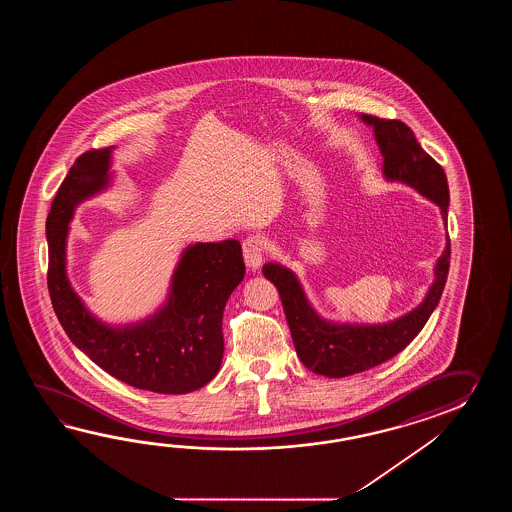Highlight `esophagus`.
I'll use <instances>...</instances> for the list:
<instances>
[{
    "instance_id": "34e87169",
    "label": "esophagus",
    "mask_w": 512,
    "mask_h": 512,
    "mask_svg": "<svg viewBox=\"0 0 512 512\" xmlns=\"http://www.w3.org/2000/svg\"><path fill=\"white\" fill-rule=\"evenodd\" d=\"M263 256H265V241L261 236H249L243 241V260L251 271L260 269Z\"/></svg>"
}]
</instances>
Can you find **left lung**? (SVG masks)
<instances>
[{"instance_id": "left-lung-1", "label": "left lung", "mask_w": 512, "mask_h": 512, "mask_svg": "<svg viewBox=\"0 0 512 512\" xmlns=\"http://www.w3.org/2000/svg\"><path fill=\"white\" fill-rule=\"evenodd\" d=\"M368 124L382 155V175L386 181L412 186L421 196L441 208L443 221L448 218V183L443 168L419 146L414 131L401 120H384L360 115ZM450 265V240L446 232L445 251L437 258L434 282L423 302L399 318L382 324H351L327 320L316 313L298 276L278 261L263 265V274L276 285L283 311L291 329L296 355L307 370L340 379L370 370L403 351L441 300Z\"/></svg>"}]
</instances>
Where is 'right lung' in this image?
<instances>
[{
  "label": "right lung",
  "instance_id": "add662e5",
  "mask_svg": "<svg viewBox=\"0 0 512 512\" xmlns=\"http://www.w3.org/2000/svg\"><path fill=\"white\" fill-rule=\"evenodd\" d=\"M113 150L82 153L56 192L45 223L51 302L71 342L115 379L148 392H194L221 368L223 311L245 276L240 241L188 245L152 315L130 324L93 315L67 276V236L78 205L113 183Z\"/></svg>",
  "mask_w": 512,
  "mask_h": 512
}]
</instances>
